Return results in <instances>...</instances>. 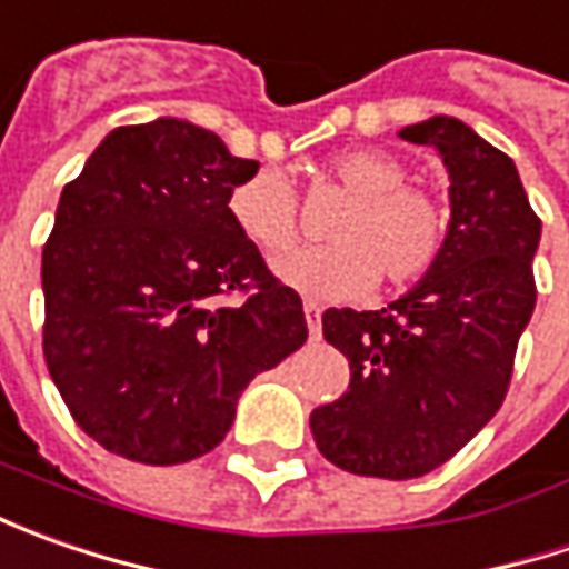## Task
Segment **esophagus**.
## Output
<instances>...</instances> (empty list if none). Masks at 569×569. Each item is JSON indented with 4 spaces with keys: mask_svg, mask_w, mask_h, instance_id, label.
<instances>
[{
    "mask_svg": "<svg viewBox=\"0 0 569 569\" xmlns=\"http://www.w3.org/2000/svg\"><path fill=\"white\" fill-rule=\"evenodd\" d=\"M303 317H307V329H310V339H319V329H322V310H319L313 300H307L303 303Z\"/></svg>",
    "mask_w": 569,
    "mask_h": 569,
    "instance_id": "esophagus-1",
    "label": "esophagus"
}]
</instances>
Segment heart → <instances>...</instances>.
<instances>
[{"mask_svg": "<svg viewBox=\"0 0 569 569\" xmlns=\"http://www.w3.org/2000/svg\"><path fill=\"white\" fill-rule=\"evenodd\" d=\"M329 177L351 199L332 221L336 243L291 250L300 230V208L281 170H256L228 192V218L237 233L274 259V274L317 300L367 295L377 278L402 291L418 284L443 259L452 230L449 206L425 187L408 183V164L382 148H351L329 161Z\"/></svg>", "mask_w": 569, "mask_h": 569, "instance_id": "obj_1", "label": "heart"}]
</instances>
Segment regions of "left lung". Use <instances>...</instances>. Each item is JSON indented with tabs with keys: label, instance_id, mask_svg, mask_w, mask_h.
Returning a JSON list of instances; mask_svg holds the SVG:
<instances>
[{
	"label": "left lung",
	"instance_id": "8db88e82",
	"mask_svg": "<svg viewBox=\"0 0 569 569\" xmlns=\"http://www.w3.org/2000/svg\"><path fill=\"white\" fill-rule=\"evenodd\" d=\"M449 170L452 230L425 281L382 310H326L322 336L348 358V392L310 415L319 452L351 475L421 478L497 415L519 336L536 310L541 221L516 164L452 117L408 126Z\"/></svg>",
	"mask_w": 569,
	"mask_h": 569
}]
</instances>
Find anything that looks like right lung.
I'll return each instance as SVG.
<instances>
[{
  "label": "right lung",
  "instance_id": "obj_1",
  "mask_svg": "<svg viewBox=\"0 0 569 569\" xmlns=\"http://www.w3.org/2000/svg\"><path fill=\"white\" fill-rule=\"evenodd\" d=\"M256 170L208 129L154 120L113 129L62 189L40 266L43 358L103 449L144 466L206 456L247 382L307 341L300 295L228 218Z\"/></svg>",
  "mask_w": 569,
  "mask_h": 569
}]
</instances>
